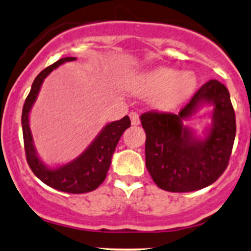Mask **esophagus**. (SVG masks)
<instances>
[{
    "instance_id": "obj_1",
    "label": "esophagus",
    "mask_w": 251,
    "mask_h": 251,
    "mask_svg": "<svg viewBox=\"0 0 251 251\" xmlns=\"http://www.w3.org/2000/svg\"><path fill=\"white\" fill-rule=\"evenodd\" d=\"M129 118H131L132 125H139L140 124L139 114H138L137 112H131V113H129Z\"/></svg>"
}]
</instances>
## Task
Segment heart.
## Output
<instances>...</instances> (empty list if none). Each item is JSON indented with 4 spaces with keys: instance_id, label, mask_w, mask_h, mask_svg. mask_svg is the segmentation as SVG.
Listing matches in <instances>:
<instances>
[{
    "instance_id": "1",
    "label": "heart",
    "mask_w": 251,
    "mask_h": 251,
    "mask_svg": "<svg viewBox=\"0 0 251 251\" xmlns=\"http://www.w3.org/2000/svg\"><path fill=\"white\" fill-rule=\"evenodd\" d=\"M196 79L191 73L166 67L138 72L128 77L127 87L132 93L140 97L152 96L154 107L169 112L185 101L191 96Z\"/></svg>"
}]
</instances>
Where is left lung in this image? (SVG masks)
I'll use <instances>...</instances> for the list:
<instances>
[{
  "mask_svg": "<svg viewBox=\"0 0 251 251\" xmlns=\"http://www.w3.org/2000/svg\"><path fill=\"white\" fill-rule=\"evenodd\" d=\"M204 104L214 106L213 123L204 138H197L182 122ZM140 120L146 133V169L160 189L196 191L226 171L234 146L236 118L223 83L217 80L204 83L178 114L146 112Z\"/></svg>",
  "mask_w": 251,
  "mask_h": 251,
  "instance_id": "obj_1",
  "label": "left lung"
}]
</instances>
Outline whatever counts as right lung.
I'll return each mask as SVG.
<instances>
[{"instance_id": "obj_1", "label": "right lung", "mask_w": 251, "mask_h": 251, "mask_svg": "<svg viewBox=\"0 0 251 251\" xmlns=\"http://www.w3.org/2000/svg\"><path fill=\"white\" fill-rule=\"evenodd\" d=\"M74 60H76V57L60 59L50 67L45 68L35 77L22 109V131L25 158L34 175L46 185L59 191L68 194H85L96 190L105 180L118 142L125 129L131 126V122L129 118L125 116L123 119L107 124L79 157L65 165L51 169L43 164L34 146L29 127V112L35 102L43 80L60 65Z\"/></svg>"}]
</instances>
